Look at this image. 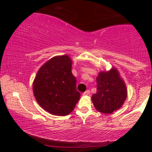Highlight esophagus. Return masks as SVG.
Here are the masks:
<instances>
[{"label": "esophagus", "instance_id": "34e87169", "mask_svg": "<svg viewBox=\"0 0 152 152\" xmlns=\"http://www.w3.org/2000/svg\"><path fill=\"white\" fill-rule=\"evenodd\" d=\"M90 93V91L89 90H86V91L85 92V93H83V96H89Z\"/></svg>", "mask_w": 152, "mask_h": 152}]
</instances>
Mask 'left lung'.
Wrapping results in <instances>:
<instances>
[{
	"label": "left lung",
	"instance_id": "8db88e82",
	"mask_svg": "<svg viewBox=\"0 0 152 152\" xmlns=\"http://www.w3.org/2000/svg\"><path fill=\"white\" fill-rule=\"evenodd\" d=\"M96 82L97 92L91 97L96 110L110 114L121 108L127 98V88L118 69L113 66L110 70L100 71Z\"/></svg>",
	"mask_w": 152,
	"mask_h": 152
}]
</instances>
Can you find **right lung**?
<instances>
[{
	"instance_id": "right-lung-1",
	"label": "right lung",
	"mask_w": 152,
	"mask_h": 152,
	"mask_svg": "<svg viewBox=\"0 0 152 152\" xmlns=\"http://www.w3.org/2000/svg\"><path fill=\"white\" fill-rule=\"evenodd\" d=\"M72 63L69 55L53 56L39 67L34 79L35 99L53 115H69L80 99L76 77L71 72Z\"/></svg>"
}]
</instances>
